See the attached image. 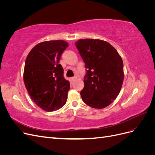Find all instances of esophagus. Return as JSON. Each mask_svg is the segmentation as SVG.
I'll list each match as a JSON object with an SVG mask.
<instances>
[{"label": "esophagus", "instance_id": "obj_1", "mask_svg": "<svg viewBox=\"0 0 155 155\" xmlns=\"http://www.w3.org/2000/svg\"><path fill=\"white\" fill-rule=\"evenodd\" d=\"M76 79V77H73V78H70V80H71L72 81H74L75 79Z\"/></svg>", "mask_w": 155, "mask_h": 155}]
</instances>
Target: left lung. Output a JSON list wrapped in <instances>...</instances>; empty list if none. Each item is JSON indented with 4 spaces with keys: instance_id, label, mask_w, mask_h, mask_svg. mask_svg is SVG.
Returning a JSON list of instances; mask_svg holds the SVG:
<instances>
[{
    "instance_id": "left-lung-1",
    "label": "left lung",
    "mask_w": 155,
    "mask_h": 155,
    "mask_svg": "<svg viewBox=\"0 0 155 155\" xmlns=\"http://www.w3.org/2000/svg\"><path fill=\"white\" fill-rule=\"evenodd\" d=\"M87 69L80 94L84 103L104 109L118 96L124 79V64L117 50L107 41L85 39L76 42Z\"/></svg>"
}]
</instances>
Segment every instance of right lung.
<instances>
[{
  "label": "right lung",
  "instance_id": "add662e5",
  "mask_svg": "<svg viewBox=\"0 0 155 155\" xmlns=\"http://www.w3.org/2000/svg\"><path fill=\"white\" fill-rule=\"evenodd\" d=\"M68 46L63 40L44 41L29 52L23 74L31 99L43 110H57L66 104L70 83L63 77L61 55Z\"/></svg>",
  "mask_w": 155,
  "mask_h": 155
}]
</instances>
